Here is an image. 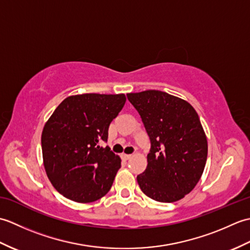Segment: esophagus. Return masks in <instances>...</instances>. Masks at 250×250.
<instances>
[{"instance_id":"1","label":"esophagus","mask_w":250,"mask_h":250,"mask_svg":"<svg viewBox=\"0 0 250 250\" xmlns=\"http://www.w3.org/2000/svg\"><path fill=\"white\" fill-rule=\"evenodd\" d=\"M121 157H122V159H125V160H129V159L131 158V155H126V153H122Z\"/></svg>"}]
</instances>
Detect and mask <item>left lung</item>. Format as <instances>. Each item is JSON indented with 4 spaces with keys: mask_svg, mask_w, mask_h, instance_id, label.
Returning a JSON list of instances; mask_svg holds the SVG:
<instances>
[{
    "mask_svg": "<svg viewBox=\"0 0 250 250\" xmlns=\"http://www.w3.org/2000/svg\"><path fill=\"white\" fill-rule=\"evenodd\" d=\"M140 114L150 140L147 167L137 183L158 202L183 199L204 171L207 140L194 108L186 101L159 90L126 94Z\"/></svg>",
    "mask_w": 250,
    "mask_h": 250,
    "instance_id": "8db88e82",
    "label": "left lung"
}]
</instances>
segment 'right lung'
<instances>
[{
    "instance_id": "add662e5",
    "label": "right lung",
    "mask_w": 250,
    "mask_h": 250,
    "mask_svg": "<svg viewBox=\"0 0 250 250\" xmlns=\"http://www.w3.org/2000/svg\"><path fill=\"white\" fill-rule=\"evenodd\" d=\"M125 94L86 93L63 100L46 122L42 150L47 176L58 192L90 203L108 192L121 167L108 146V128Z\"/></svg>"
}]
</instances>
